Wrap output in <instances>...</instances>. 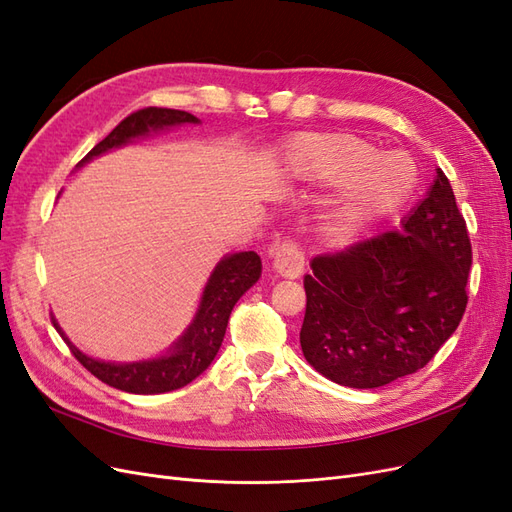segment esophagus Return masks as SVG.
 Listing matches in <instances>:
<instances>
[{"label":"esophagus","instance_id":"1","mask_svg":"<svg viewBox=\"0 0 512 512\" xmlns=\"http://www.w3.org/2000/svg\"><path fill=\"white\" fill-rule=\"evenodd\" d=\"M303 267H305L303 252L292 239H284L273 247V269L277 273L294 280V277H299L303 273Z\"/></svg>","mask_w":512,"mask_h":512}]
</instances>
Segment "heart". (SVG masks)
Instances as JSON below:
<instances>
[{"instance_id":"b5f03b06","label":"heart","mask_w":512,"mask_h":512,"mask_svg":"<svg viewBox=\"0 0 512 512\" xmlns=\"http://www.w3.org/2000/svg\"><path fill=\"white\" fill-rule=\"evenodd\" d=\"M292 173L320 188H344L322 215L324 241L346 245L399 209L418 185V166L404 151H384L356 134H305L290 149Z\"/></svg>"}]
</instances>
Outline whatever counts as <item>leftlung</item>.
I'll list each match as a JSON object with an SVG mask.
<instances>
[{"label": "left lung", "instance_id": "obj_1", "mask_svg": "<svg viewBox=\"0 0 512 512\" xmlns=\"http://www.w3.org/2000/svg\"><path fill=\"white\" fill-rule=\"evenodd\" d=\"M472 243L438 168L399 230L324 252L305 275L301 348L324 378L378 389L423 369L468 305Z\"/></svg>", "mask_w": 512, "mask_h": 512}]
</instances>
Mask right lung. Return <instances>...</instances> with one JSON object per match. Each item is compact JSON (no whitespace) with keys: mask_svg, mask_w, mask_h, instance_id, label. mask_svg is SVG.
<instances>
[{"mask_svg":"<svg viewBox=\"0 0 512 512\" xmlns=\"http://www.w3.org/2000/svg\"><path fill=\"white\" fill-rule=\"evenodd\" d=\"M179 123H198V119L192 113L177 111V108H141V111H136L123 121H119L117 128L106 138H102V141L79 162V166L108 149L130 143L136 136H145L151 130H162L168 126H179ZM260 271L262 262L256 252H239L224 258L209 277V284L205 286L203 301H200V309L192 322V327L183 333V337L173 346V350L156 361L126 365L96 361L91 359V356H85L81 350H76L68 342V337L61 333L57 322L53 318L51 320L59 335L64 337V342L70 346L74 359L104 384L136 395L175 391L192 382L211 365L215 354H218L222 346L232 307H235V303L241 299V294L247 288L258 282Z\"/></svg>","mask_w":512,"mask_h":512,"instance_id":"add662e5","label":"right lung"}]
</instances>
